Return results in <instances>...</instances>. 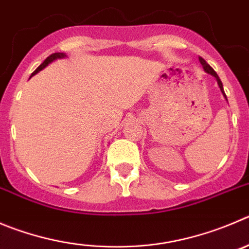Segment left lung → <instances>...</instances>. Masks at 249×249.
Masks as SVG:
<instances>
[{"label": "left lung", "mask_w": 249, "mask_h": 249, "mask_svg": "<svg viewBox=\"0 0 249 249\" xmlns=\"http://www.w3.org/2000/svg\"><path fill=\"white\" fill-rule=\"evenodd\" d=\"M199 61H200V64L203 65V69H204V71H206V72H208V73H210V75H213V77L216 78V81H217V83H219V87H220V89H221V92L224 93L225 98H226V94H225V92H224V87H222V82H221V80H220V78H219V76H217V73H216V72L213 71V67H211L210 65H209L208 62H206L205 60L203 59V57H199ZM226 99H227V98H226Z\"/></svg>", "instance_id": "left-lung-1"}]
</instances>
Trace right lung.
I'll return each mask as SVG.
<instances>
[{"mask_svg": "<svg viewBox=\"0 0 249 249\" xmlns=\"http://www.w3.org/2000/svg\"><path fill=\"white\" fill-rule=\"evenodd\" d=\"M64 56H65V54H62V53H55V54H51L50 56H48V57H46V59L44 60V62H43V64H41L40 66H39L38 69H36V71H34L33 73H32V76L36 75V73H38L39 71H41V70H43L44 67H46V66H48V65L50 64V62H53V61H54V60H56V59H60V57H64ZM32 76H30V77H32Z\"/></svg>", "mask_w": 249, "mask_h": 249, "instance_id": "right-lung-1", "label": "right lung"}]
</instances>
